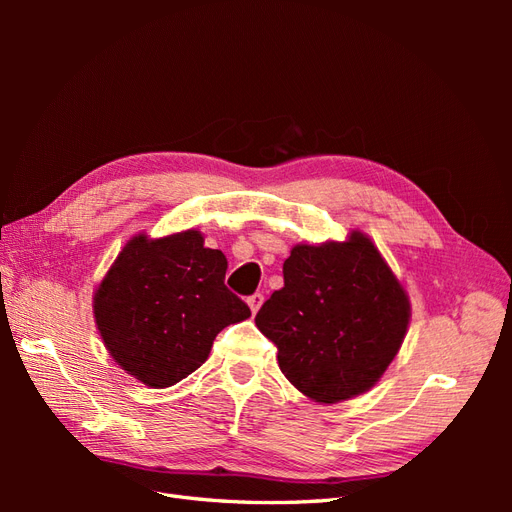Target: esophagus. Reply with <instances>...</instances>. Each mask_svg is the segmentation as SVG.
<instances>
[{"label": "esophagus", "instance_id": "esophagus-1", "mask_svg": "<svg viewBox=\"0 0 512 512\" xmlns=\"http://www.w3.org/2000/svg\"><path fill=\"white\" fill-rule=\"evenodd\" d=\"M265 303V297H262L260 292H254L252 297H247V305H250V309H252V314H256L258 309H260V305Z\"/></svg>", "mask_w": 512, "mask_h": 512}]
</instances>
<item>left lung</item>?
I'll return each instance as SVG.
<instances>
[{
	"label": "left lung",
	"mask_w": 512,
	"mask_h": 512,
	"mask_svg": "<svg viewBox=\"0 0 512 512\" xmlns=\"http://www.w3.org/2000/svg\"><path fill=\"white\" fill-rule=\"evenodd\" d=\"M410 299L361 230L346 241L299 243L284 262V288L256 314L292 386L337 404L374 386L399 352Z\"/></svg>",
	"instance_id": "8db88e82"
}]
</instances>
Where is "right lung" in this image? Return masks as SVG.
<instances>
[{
  "label": "right lung",
  "mask_w": 512,
  "mask_h": 512,
  "mask_svg": "<svg viewBox=\"0 0 512 512\" xmlns=\"http://www.w3.org/2000/svg\"><path fill=\"white\" fill-rule=\"evenodd\" d=\"M226 269L198 230L132 237L94 292L96 327L115 363L151 389L188 378L215 335L252 314L226 288Z\"/></svg>",
  "instance_id": "right-lung-1"
}]
</instances>
